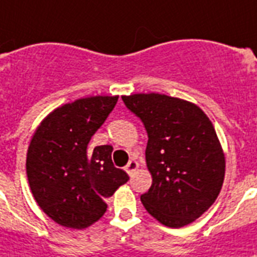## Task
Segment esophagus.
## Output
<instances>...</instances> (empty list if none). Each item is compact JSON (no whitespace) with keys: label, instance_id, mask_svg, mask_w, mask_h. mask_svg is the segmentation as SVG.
Wrapping results in <instances>:
<instances>
[{"label":"esophagus","instance_id":"obj_1","mask_svg":"<svg viewBox=\"0 0 257 257\" xmlns=\"http://www.w3.org/2000/svg\"><path fill=\"white\" fill-rule=\"evenodd\" d=\"M138 167H139V164H138V162H135V160H131V162H128V164L124 167V171L128 173L130 176L134 175V172L137 171Z\"/></svg>","mask_w":257,"mask_h":257}]
</instances>
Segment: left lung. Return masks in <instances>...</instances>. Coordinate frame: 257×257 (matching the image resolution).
Segmentation results:
<instances>
[{
    "mask_svg": "<svg viewBox=\"0 0 257 257\" xmlns=\"http://www.w3.org/2000/svg\"><path fill=\"white\" fill-rule=\"evenodd\" d=\"M122 99L148 135L152 185L141 196L143 206L167 227L192 223L223 185L226 159L211 120L196 103L167 94L137 93Z\"/></svg>",
    "mask_w": 257,
    "mask_h": 257,
    "instance_id": "1",
    "label": "left lung"
}]
</instances>
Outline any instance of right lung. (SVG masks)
Returning <instances> with one entry per match:
<instances>
[{
  "label": "right lung",
  "mask_w": 257,
  "mask_h": 257,
  "mask_svg": "<svg viewBox=\"0 0 257 257\" xmlns=\"http://www.w3.org/2000/svg\"><path fill=\"white\" fill-rule=\"evenodd\" d=\"M116 101L118 95H93L56 107L30 141V189L40 209L60 226H92L105 214L106 198L128 181L111 162V146L89 147Z\"/></svg>",
  "instance_id": "add662e5"
}]
</instances>
